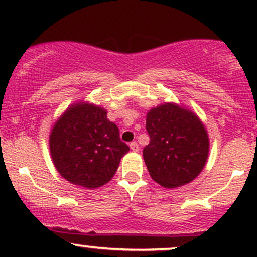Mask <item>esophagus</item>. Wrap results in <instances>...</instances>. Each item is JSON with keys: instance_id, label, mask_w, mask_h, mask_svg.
Returning a JSON list of instances; mask_svg holds the SVG:
<instances>
[{"instance_id": "1", "label": "esophagus", "mask_w": 257, "mask_h": 257, "mask_svg": "<svg viewBox=\"0 0 257 257\" xmlns=\"http://www.w3.org/2000/svg\"><path fill=\"white\" fill-rule=\"evenodd\" d=\"M129 146H131V150H132L133 152H138L139 150H140V147H139V145H138L137 143H135V141H133V143H131V145H129Z\"/></svg>"}]
</instances>
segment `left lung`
Instances as JSON below:
<instances>
[{"label": "left lung", "instance_id": "obj_1", "mask_svg": "<svg viewBox=\"0 0 257 257\" xmlns=\"http://www.w3.org/2000/svg\"><path fill=\"white\" fill-rule=\"evenodd\" d=\"M150 144L143 150L151 178L163 187L191 182L208 159L209 138L200 119L176 104L153 107L146 116Z\"/></svg>", "mask_w": 257, "mask_h": 257}]
</instances>
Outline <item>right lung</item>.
<instances>
[{
	"mask_svg": "<svg viewBox=\"0 0 257 257\" xmlns=\"http://www.w3.org/2000/svg\"><path fill=\"white\" fill-rule=\"evenodd\" d=\"M53 163L67 181L85 188L107 184L129 147L104 108L78 102L57 120L49 137Z\"/></svg>",
	"mask_w": 257,
	"mask_h": 257,
	"instance_id": "obj_1",
	"label": "right lung"
}]
</instances>
